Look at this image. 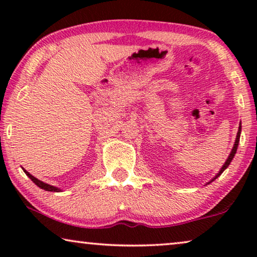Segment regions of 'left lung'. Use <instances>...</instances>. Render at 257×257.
<instances>
[{"mask_svg":"<svg viewBox=\"0 0 257 257\" xmlns=\"http://www.w3.org/2000/svg\"><path fill=\"white\" fill-rule=\"evenodd\" d=\"M240 135H241V124H240V126H238V131H237V136H236V140H235V144H234V147H233V150H231V152H230V154H229V157H228V159H227V161L226 163H224V165L222 166V168H221V171L219 172V174L216 175L215 178L214 179H216L217 177H219V175H221V173H222V172L226 170V168L229 166V164H230V161L233 160V158H234V156H235V153H236V150H237V145H238V142H240ZM214 179L212 181H214Z\"/></svg>","mask_w":257,"mask_h":257,"instance_id":"obj_1","label":"left lung"}]
</instances>
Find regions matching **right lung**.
Wrapping results in <instances>:
<instances>
[{"label":"right lung","mask_w":257,"mask_h":257,"mask_svg":"<svg viewBox=\"0 0 257 257\" xmlns=\"http://www.w3.org/2000/svg\"><path fill=\"white\" fill-rule=\"evenodd\" d=\"M24 172H26V174L28 175V177H29L31 180H33L35 184H36L38 187L40 188H42V189H44V191H48V192H59L61 191V189L59 188H56V187H54V186H51V185H48V184H45V182H43V181H41V180H38V179H36L35 177H33V175H31L29 172H27L26 170H23Z\"/></svg>","instance_id":"obj_1"}]
</instances>
